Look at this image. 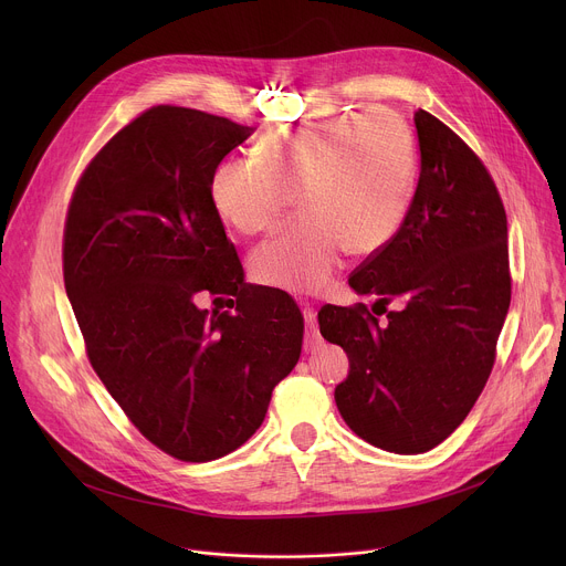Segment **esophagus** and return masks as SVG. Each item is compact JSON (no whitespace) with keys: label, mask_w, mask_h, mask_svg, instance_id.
I'll list each match as a JSON object with an SVG mask.
<instances>
[{"label":"esophagus","mask_w":566,"mask_h":566,"mask_svg":"<svg viewBox=\"0 0 566 566\" xmlns=\"http://www.w3.org/2000/svg\"><path fill=\"white\" fill-rule=\"evenodd\" d=\"M304 322H306V347H315L319 343V336L315 327V311L308 304H304Z\"/></svg>","instance_id":"esophagus-1"}]
</instances>
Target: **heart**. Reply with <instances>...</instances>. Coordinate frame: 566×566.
Here are the masks:
<instances>
[{
    "label": "heart",
    "instance_id": "heart-1",
    "mask_svg": "<svg viewBox=\"0 0 566 566\" xmlns=\"http://www.w3.org/2000/svg\"><path fill=\"white\" fill-rule=\"evenodd\" d=\"M255 158H230L210 179L217 214L241 234L271 228L295 197L302 221L255 249L253 275L317 291L345 249L369 255L398 232L415 192L412 138L389 112L343 114L273 129Z\"/></svg>",
    "mask_w": 566,
    "mask_h": 566
}]
</instances>
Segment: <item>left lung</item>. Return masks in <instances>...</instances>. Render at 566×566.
Masks as SVG:
<instances>
[{"mask_svg": "<svg viewBox=\"0 0 566 566\" xmlns=\"http://www.w3.org/2000/svg\"><path fill=\"white\" fill-rule=\"evenodd\" d=\"M415 125L421 175L410 210L349 277L358 295L376 297L371 311H317L322 338L349 358L334 391L345 423L396 454L428 452L463 423L511 306L509 226L489 170L432 114L419 109ZM391 298L396 312L384 308Z\"/></svg>", "mask_w": 566, "mask_h": 566, "instance_id": "obj_1", "label": "left lung"}]
</instances>
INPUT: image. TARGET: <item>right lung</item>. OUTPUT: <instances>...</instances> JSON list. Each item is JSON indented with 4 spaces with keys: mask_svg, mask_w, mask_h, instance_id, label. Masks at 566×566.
I'll return each instance as SVG.
<instances>
[{
    "mask_svg": "<svg viewBox=\"0 0 566 566\" xmlns=\"http://www.w3.org/2000/svg\"><path fill=\"white\" fill-rule=\"evenodd\" d=\"M251 134L151 107L98 151L66 214L64 289L92 367L140 434L181 461L247 443L302 352L297 302L247 284L210 199L223 156ZM206 290L232 294L235 311L199 310Z\"/></svg>",
    "mask_w": 566,
    "mask_h": 566,
    "instance_id": "1",
    "label": "right lung"
}]
</instances>
